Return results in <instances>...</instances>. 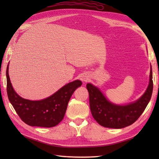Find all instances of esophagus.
Listing matches in <instances>:
<instances>
[{
	"instance_id": "esophagus-1",
	"label": "esophagus",
	"mask_w": 159,
	"mask_h": 159,
	"mask_svg": "<svg viewBox=\"0 0 159 159\" xmlns=\"http://www.w3.org/2000/svg\"><path fill=\"white\" fill-rule=\"evenodd\" d=\"M80 80H81L83 83L87 82V81H88V80H89L88 76H87L86 74H85V75H84V74H83V76H80Z\"/></svg>"
}]
</instances>
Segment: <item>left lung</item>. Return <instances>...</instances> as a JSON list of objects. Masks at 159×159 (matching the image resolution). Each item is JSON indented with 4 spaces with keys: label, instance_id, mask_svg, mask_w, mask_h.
<instances>
[{
    "label": "left lung",
    "instance_id": "left-lung-1",
    "mask_svg": "<svg viewBox=\"0 0 159 159\" xmlns=\"http://www.w3.org/2000/svg\"><path fill=\"white\" fill-rule=\"evenodd\" d=\"M86 87L89 92L91 112L97 122L106 128H123L137 121L150 102L153 90L152 67L149 85L143 96L135 102L125 105L111 102L92 84L87 83Z\"/></svg>",
    "mask_w": 159,
    "mask_h": 159
}]
</instances>
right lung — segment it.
I'll list each match as a JSON object with an SVG mask.
<instances>
[{
    "instance_id": "add662e5",
    "label": "right lung",
    "mask_w": 159,
    "mask_h": 159,
    "mask_svg": "<svg viewBox=\"0 0 159 159\" xmlns=\"http://www.w3.org/2000/svg\"><path fill=\"white\" fill-rule=\"evenodd\" d=\"M7 92L9 102L24 122L31 126L50 128L61 122L67 109L69 100L78 87L81 86L79 80L67 83L45 99L30 100L22 98L13 89L7 67Z\"/></svg>"
}]
</instances>
